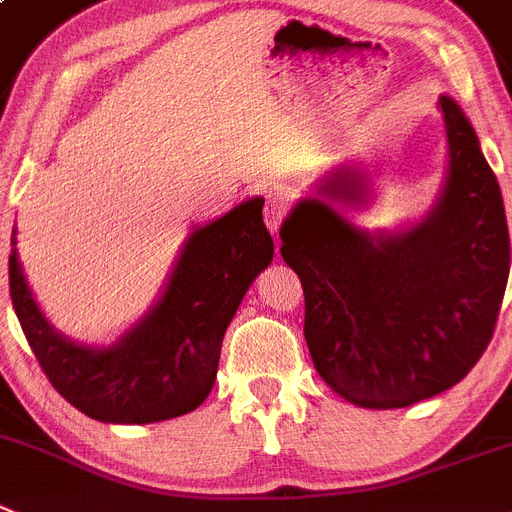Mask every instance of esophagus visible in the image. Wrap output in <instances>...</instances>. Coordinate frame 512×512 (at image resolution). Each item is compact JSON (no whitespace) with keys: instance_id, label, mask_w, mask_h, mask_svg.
I'll return each mask as SVG.
<instances>
[{"instance_id":"34e87169","label":"esophagus","mask_w":512,"mask_h":512,"mask_svg":"<svg viewBox=\"0 0 512 512\" xmlns=\"http://www.w3.org/2000/svg\"><path fill=\"white\" fill-rule=\"evenodd\" d=\"M286 208H289V201H286L281 193H269L266 196V206H264V221L269 226L271 233H276L281 228V221L286 216Z\"/></svg>"}]
</instances>
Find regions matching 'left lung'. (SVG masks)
I'll return each instance as SVG.
<instances>
[{
  "instance_id": "left-lung-1",
  "label": "left lung",
  "mask_w": 512,
  "mask_h": 512,
  "mask_svg": "<svg viewBox=\"0 0 512 512\" xmlns=\"http://www.w3.org/2000/svg\"><path fill=\"white\" fill-rule=\"evenodd\" d=\"M450 165L415 226L369 233L339 208H364L369 180L349 165L316 180L281 226V256L304 286L316 372L367 410L410 407L455 387L488 349L510 271L503 196L478 135L440 97Z\"/></svg>"
}]
</instances>
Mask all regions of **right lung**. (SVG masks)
I'll return each instance as SVG.
<instances>
[{"mask_svg": "<svg viewBox=\"0 0 512 512\" xmlns=\"http://www.w3.org/2000/svg\"><path fill=\"white\" fill-rule=\"evenodd\" d=\"M264 198L196 226L163 296L110 347H85L40 311L17 259L9 256V296L22 332L52 387L87 417L145 425L196 410L213 389L223 334L253 279L274 259Z\"/></svg>", "mask_w": 512, "mask_h": 512, "instance_id": "obj_1", "label": "right lung"}]
</instances>
